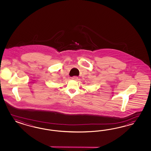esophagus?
I'll return each instance as SVG.
<instances>
[{"mask_svg": "<svg viewBox=\"0 0 151 151\" xmlns=\"http://www.w3.org/2000/svg\"><path fill=\"white\" fill-rule=\"evenodd\" d=\"M78 76H73L72 78V80H75V81H78Z\"/></svg>", "mask_w": 151, "mask_h": 151, "instance_id": "obj_1", "label": "esophagus"}]
</instances>
